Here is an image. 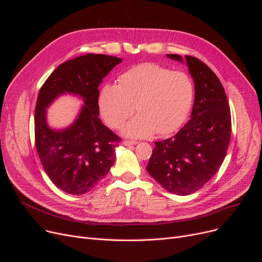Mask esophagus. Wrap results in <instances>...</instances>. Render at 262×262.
<instances>
[{
  "label": "esophagus",
  "mask_w": 262,
  "mask_h": 262,
  "mask_svg": "<svg viewBox=\"0 0 262 262\" xmlns=\"http://www.w3.org/2000/svg\"><path fill=\"white\" fill-rule=\"evenodd\" d=\"M135 144H137V141H130V140H124L123 141V145H126V146L135 145Z\"/></svg>",
  "instance_id": "esophagus-1"
}]
</instances>
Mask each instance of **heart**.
Returning <instances> with one entry per match:
<instances>
[{"instance_id": "b5f03b06", "label": "heart", "mask_w": 262, "mask_h": 262, "mask_svg": "<svg viewBox=\"0 0 262 262\" xmlns=\"http://www.w3.org/2000/svg\"><path fill=\"white\" fill-rule=\"evenodd\" d=\"M194 100V85L182 71L157 63L134 67L119 78V85H106L99 95V106L105 121L121 127L134 113L138 116L123 127L132 138H147L157 133L169 135L186 121Z\"/></svg>"}]
</instances>
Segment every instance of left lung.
Returning <instances> with one entry per match:
<instances>
[{
    "label": "left lung",
    "mask_w": 262,
    "mask_h": 262,
    "mask_svg": "<svg viewBox=\"0 0 262 262\" xmlns=\"http://www.w3.org/2000/svg\"><path fill=\"white\" fill-rule=\"evenodd\" d=\"M167 57L187 63L194 81L191 119L174 137L156 141L146 170L162 188L188 195L209 182L226 156L231 134L230 109L224 88L200 59L176 54Z\"/></svg>",
    "instance_id": "8db88e82"
}]
</instances>
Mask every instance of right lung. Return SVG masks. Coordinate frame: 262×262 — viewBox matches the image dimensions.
Returning a JSON list of instances; mask_svg holds the SVG:
<instances>
[{
  "label": "right lung",
  "mask_w": 262,
  "mask_h": 262,
  "mask_svg": "<svg viewBox=\"0 0 262 262\" xmlns=\"http://www.w3.org/2000/svg\"><path fill=\"white\" fill-rule=\"evenodd\" d=\"M122 61L104 54H87L59 64L41 87L35 108L36 149L53 184L74 195L90 191L106 176L116 160L121 140L99 118V86ZM72 94L84 103L75 122L54 130L46 109L58 96Z\"/></svg>",
  "instance_id": "right-lung-1"
}]
</instances>
